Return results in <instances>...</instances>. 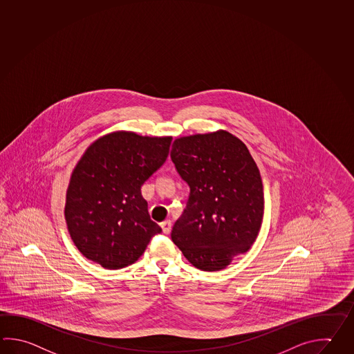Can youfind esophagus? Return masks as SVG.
<instances>
[{"mask_svg":"<svg viewBox=\"0 0 354 354\" xmlns=\"http://www.w3.org/2000/svg\"><path fill=\"white\" fill-rule=\"evenodd\" d=\"M160 225H161V228H162V232L166 233V234L171 232V221H164V222L160 223Z\"/></svg>","mask_w":354,"mask_h":354,"instance_id":"1","label":"esophagus"}]
</instances>
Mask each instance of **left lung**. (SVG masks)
I'll return each instance as SVG.
<instances>
[{
    "mask_svg": "<svg viewBox=\"0 0 354 354\" xmlns=\"http://www.w3.org/2000/svg\"><path fill=\"white\" fill-rule=\"evenodd\" d=\"M170 156L190 189L171 239L196 268L222 270L247 252L260 232V170L245 145L225 131L178 138Z\"/></svg>",
    "mask_w": 354,
    "mask_h": 354,
    "instance_id": "obj_1",
    "label": "left lung"
}]
</instances>
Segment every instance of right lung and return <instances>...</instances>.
<instances>
[{
    "mask_svg": "<svg viewBox=\"0 0 354 354\" xmlns=\"http://www.w3.org/2000/svg\"><path fill=\"white\" fill-rule=\"evenodd\" d=\"M171 138L115 132L95 141L75 166L66 192L65 221L74 245L109 270L132 265L153 236L141 187L164 165Z\"/></svg>",
    "mask_w": 354,
    "mask_h": 354,
    "instance_id": "add662e5",
    "label": "right lung"
}]
</instances>
